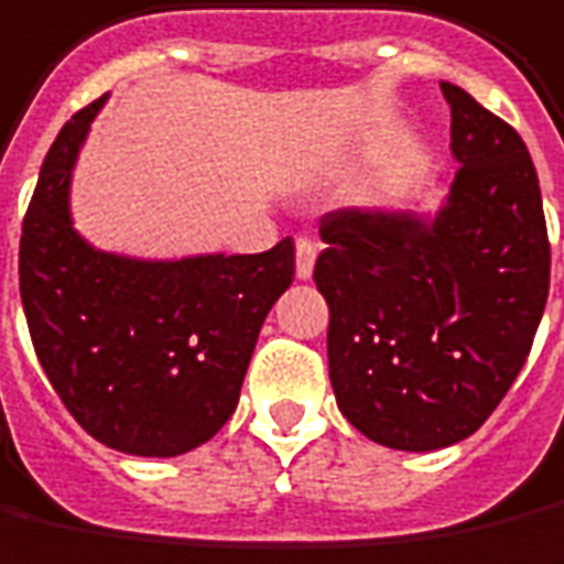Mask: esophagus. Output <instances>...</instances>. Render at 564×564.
Masks as SVG:
<instances>
[{
  "label": "esophagus",
  "mask_w": 564,
  "mask_h": 564,
  "mask_svg": "<svg viewBox=\"0 0 564 564\" xmlns=\"http://www.w3.org/2000/svg\"><path fill=\"white\" fill-rule=\"evenodd\" d=\"M316 242L313 239H297L294 245V273L297 279H310L313 275V267H316Z\"/></svg>",
  "instance_id": "esophagus-1"
}]
</instances>
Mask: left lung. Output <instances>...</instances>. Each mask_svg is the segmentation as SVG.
I'll return each mask as SVG.
<instances>
[{
	"label": "left lung",
	"mask_w": 564,
	"mask_h": 564,
	"mask_svg": "<svg viewBox=\"0 0 564 564\" xmlns=\"http://www.w3.org/2000/svg\"><path fill=\"white\" fill-rule=\"evenodd\" d=\"M452 159L438 208H337L319 220L337 408L395 452L473 436L519 378L550 291L541 184L525 141L442 82Z\"/></svg>",
	"instance_id": "1"
}]
</instances>
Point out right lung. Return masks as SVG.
<instances>
[{
    "label": "right lung",
    "mask_w": 564,
    "mask_h": 564,
    "mask_svg": "<svg viewBox=\"0 0 564 564\" xmlns=\"http://www.w3.org/2000/svg\"><path fill=\"white\" fill-rule=\"evenodd\" d=\"M104 104L76 112L42 162L21 232L23 313L42 371L88 436L177 457L236 411L260 325L294 279V245L131 258L88 242L69 186Z\"/></svg>",
    "instance_id": "right-lung-1"
}]
</instances>
